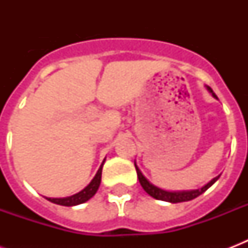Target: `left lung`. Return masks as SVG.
Returning a JSON list of instances; mask_svg holds the SVG:
<instances>
[{
    "label": "left lung",
    "mask_w": 248,
    "mask_h": 248,
    "mask_svg": "<svg viewBox=\"0 0 248 248\" xmlns=\"http://www.w3.org/2000/svg\"><path fill=\"white\" fill-rule=\"evenodd\" d=\"M207 90L211 93V95L215 99H217V96L215 95V93L212 91L211 87H208L207 86ZM135 169H136V173H138V177H139V181H140V185L143 186V189L145 192L149 194L151 197L155 198V200H161V201H166V202H171V203H179V202H186V201H192L194 198H197L198 196H201L202 193H204L207 190L210 186H211L214 183H215L219 176L214 177L210 183L202 186L200 189H193V190H180V192H169V190H163V189L158 188V186H155L153 185L152 183L148 181V179L144 176L141 171L139 170V167L136 166L135 163Z\"/></svg>",
    "instance_id": "left-lung-1"
}]
</instances>
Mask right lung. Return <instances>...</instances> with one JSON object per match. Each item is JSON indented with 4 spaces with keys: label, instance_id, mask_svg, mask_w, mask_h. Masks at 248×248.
Here are the masks:
<instances>
[{
    "label": "right lung",
    "instance_id": "add662e5",
    "mask_svg": "<svg viewBox=\"0 0 248 248\" xmlns=\"http://www.w3.org/2000/svg\"><path fill=\"white\" fill-rule=\"evenodd\" d=\"M104 161L101 163L100 169L97 170L96 175L93 176L91 183H90L85 189H82L81 192L76 193V194H73V196L71 197H64V198H47V200L50 201V202H52V203L60 204V206H77V204L85 203L86 201H89L91 197H93V194H95V193L97 192V189H99V185H100L101 181V170H103Z\"/></svg>",
    "mask_w": 248,
    "mask_h": 248
}]
</instances>
